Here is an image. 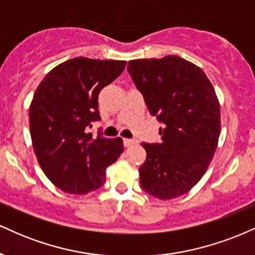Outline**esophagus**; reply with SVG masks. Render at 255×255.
I'll use <instances>...</instances> for the list:
<instances>
[{"mask_svg": "<svg viewBox=\"0 0 255 255\" xmlns=\"http://www.w3.org/2000/svg\"><path fill=\"white\" fill-rule=\"evenodd\" d=\"M123 142H124V145L127 146V148H128V146H131V145L136 144L137 140H134V139H128V138H124V140H123Z\"/></svg>", "mask_w": 255, "mask_h": 255, "instance_id": "1", "label": "esophagus"}]
</instances>
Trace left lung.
Instances as JSON below:
<instances>
[{
  "label": "left lung",
  "mask_w": 255,
  "mask_h": 255,
  "mask_svg": "<svg viewBox=\"0 0 255 255\" xmlns=\"http://www.w3.org/2000/svg\"><path fill=\"white\" fill-rule=\"evenodd\" d=\"M128 71L152 117L163 123L162 142L142 143L146 158L139 184L158 199H173L205 174L221 133L220 101L210 80L179 56L132 59Z\"/></svg>",
  "instance_id": "8db88e82"
}]
</instances>
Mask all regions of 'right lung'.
Listing matches in <instances>:
<instances>
[{
  "mask_svg": "<svg viewBox=\"0 0 255 255\" xmlns=\"http://www.w3.org/2000/svg\"><path fill=\"white\" fill-rule=\"evenodd\" d=\"M127 61L76 57L50 70L29 105V132L38 163L55 186L70 194L98 190L106 168L124 150L122 138L87 132L99 121L98 97Z\"/></svg>",
  "mask_w": 255,
  "mask_h": 255,
  "instance_id": "right-lung-1",
  "label": "right lung"
}]
</instances>
